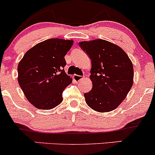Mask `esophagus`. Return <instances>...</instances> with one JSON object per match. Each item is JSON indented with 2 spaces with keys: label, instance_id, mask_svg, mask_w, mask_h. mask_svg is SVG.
<instances>
[{
  "label": "esophagus",
  "instance_id": "obj_1",
  "mask_svg": "<svg viewBox=\"0 0 155 155\" xmlns=\"http://www.w3.org/2000/svg\"><path fill=\"white\" fill-rule=\"evenodd\" d=\"M73 78H74V79L76 81V82H79V81H81L83 79V77H81V76H79V75L76 74H74Z\"/></svg>",
  "mask_w": 155,
  "mask_h": 155
}]
</instances>
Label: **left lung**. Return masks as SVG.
<instances>
[{"label":"left lung","instance_id":"obj_1","mask_svg":"<svg viewBox=\"0 0 155 155\" xmlns=\"http://www.w3.org/2000/svg\"><path fill=\"white\" fill-rule=\"evenodd\" d=\"M91 59L92 90L84 93L87 104L95 111L107 113L116 109L133 84L132 61L120 47L104 40L79 42Z\"/></svg>","mask_w":155,"mask_h":155}]
</instances>
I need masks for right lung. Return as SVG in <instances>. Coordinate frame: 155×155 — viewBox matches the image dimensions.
I'll return each mask as SVG.
<instances>
[{
  "mask_svg": "<svg viewBox=\"0 0 155 155\" xmlns=\"http://www.w3.org/2000/svg\"><path fill=\"white\" fill-rule=\"evenodd\" d=\"M74 41L54 38L37 44L18 66L19 85L28 101L40 110H51L62 101V92L72 82L64 72V56Z\"/></svg>",
  "mask_w": 155,
  "mask_h": 155,
  "instance_id": "right-lung-1",
  "label": "right lung"
}]
</instances>
